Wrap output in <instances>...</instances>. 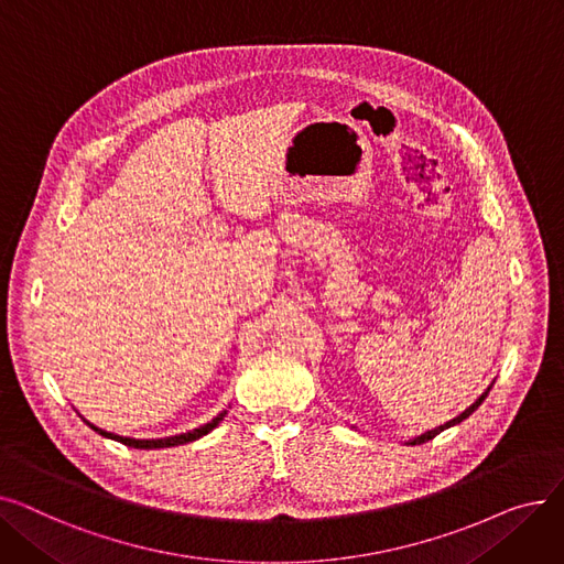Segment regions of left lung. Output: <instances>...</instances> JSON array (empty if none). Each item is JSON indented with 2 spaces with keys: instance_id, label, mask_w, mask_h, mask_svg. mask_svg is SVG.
<instances>
[{
  "instance_id": "left-lung-1",
  "label": "left lung",
  "mask_w": 564,
  "mask_h": 564,
  "mask_svg": "<svg viewBox=\"0 0 564 564\" xmlns=\"http://www.w3.org/2000/svg\"><path fill=\"white\" fill-rule=\"evenodd\" d=\"M489 391H491V389H487V391H485V393H482V395H480V398H478V400H476V402H473V404H470V406H468V409H466V411H462V413H459V416H457V419H453V421H448V423H446V425H438V427H436V430H430V432H425V434H421V436H416V438H411V441H409V443H411V446H421V443H427V441H432V438H434V436H436V434H441V432H443V430H448V427H453V425H457V423H462V421H466V419H468V416H470V413H473V411H476V409H478V406H480V404H482V402H485V398H487V395H489Z\"/></svg>"
}]
</instances>
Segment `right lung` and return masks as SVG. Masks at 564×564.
<instances>
[{
  "mask_svg": "<svg viewBox=\"0 0 564 564\" xmlns=\"http://www.w3.org/2000/svg\"><path fill=\"white\" fill-rule=\"evenodd\" d=\"M226 416V411H221L217 419H213L210 423H205L192 432H185V434H177V436H166V438H130V436H118V434H111V432H105L96 425H91L88 421H84L88 427L96 430L98 434L107 436V438H113V441H121L123 446H130V448H141V451H153V448H173V446H183V443H189V441H196L200 436H205L207 432H213Z\"/></svg>",
  "mask_w": 564,
  "mask_h": 564,
  "instance_id": "obj_1",
  "label": "right lung"
}]
</instances>
